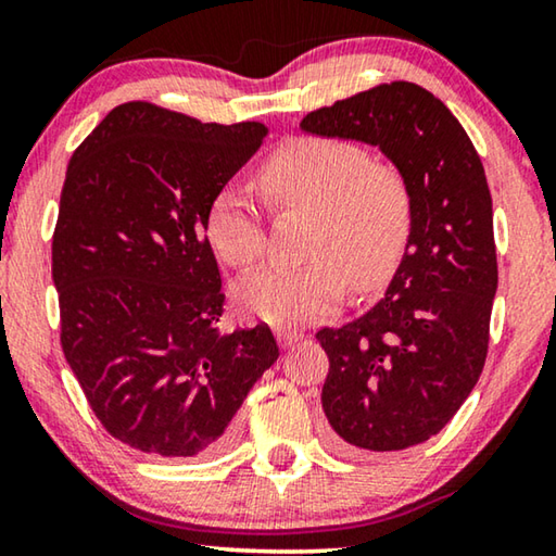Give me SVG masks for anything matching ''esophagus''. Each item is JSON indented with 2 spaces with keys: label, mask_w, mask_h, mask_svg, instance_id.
Masks as SVG:
<instances>
[{
  "label": "esophagus",
  "mask_w": 556,
  "mask_h": 556,
  "mask_svg": "<svg viewBox=\"0 0 556 556\" xmlns=\"http://www.w3.org/2000/svg\"><path fill=\"white\" fill-rule=\"evenodd\" d=\"M277 341H279L281 348H291V345H296L299 341H304V333H301V331H285V328H281V331H277Z\"/></svg>",
  "instance_id": "1"
}]
</instances>
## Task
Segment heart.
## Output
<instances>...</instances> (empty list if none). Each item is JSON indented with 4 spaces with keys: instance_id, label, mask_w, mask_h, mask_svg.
Returning <instances> with one entry per match:
<instances>
[{
    "instance_id": "1",
    "label": "heart",
    "mask_w": 556,
    "mask_h": 556,
    "mask_svg": "<svg viewBox=\"0 0 556 556\" xmlns=\"http://www.w3.org/2000/svg\"><path fill=\"white\" fill-rule=\"evenodd\" d=\"M271 208L314 211L308 265L262 267L242 277L235 296L244 314L275 326L331 316L345 296L388 281L407 250L414 199L402 168L372 159L353 139L304 135L281 144L257 174ZM205 235L223 262L250 267L265 252V220L238 188L223 186L208 203Z\"/></svg>"
}]
</instances>
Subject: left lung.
<instances>
[{
  "label": "left lung",
  "mask_w": 556,
  "mask_h": 556,
  "mask_svg": "<svg viewBox=\"0 0 556 556\" xmlns=\"http://www.w3.org/2000/svg\"><path fill=\"white\" fill-rule=\"evenodd\" d=\"M301 129L380 147L414 199L412 235L388 294L321 328V404L351 451H400L439 434L481 378L497 289L493 199L473 142L417 83H380L308 112Z\"/></svg>",
  "instance_id": "obj_1"
}]
</instances>
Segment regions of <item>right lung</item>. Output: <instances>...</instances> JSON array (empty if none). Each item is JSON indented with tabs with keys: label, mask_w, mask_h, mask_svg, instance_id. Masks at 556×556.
<instances>
[{
	"label": "right lung",
	"mask_w": 556,
	"mask_h": 556,
	"mask_svg": "<svg viewBox=\"0 0 556 556\" xmlns=\"http://www.w3.org/2000/svg\"><path fill=\"white\" fill-rule=\"evenodd\" d=\"M262 122L218 125L135 100L75 149L51 244L61 345L110 437L205 458L279 357L267 324L223 336L205 213L257 152Z\"/></svg>",
	"instance_id": "obj_1"
}]
</instances>
